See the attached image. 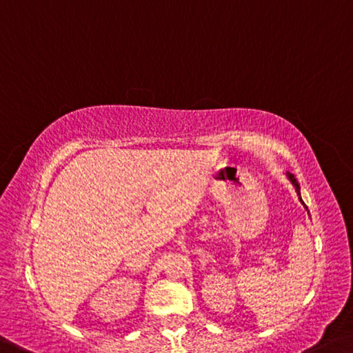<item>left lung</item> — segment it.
I'll return each mask as SVG.
<instances>
[{"mask_svg":"<svg viewBox=\"0 0 353 353\" xmlns=\"http://www.w3.org/2000/svg\"><path fill=\"white\" fill-rule=\"evenodd\" d=\"M288 179L290 182H292V185L295 187V192H297V194H300V185H299V182H297V179H295V176L290 174V172H288ZM300 201H301V198H300ZM301 203H303V201H301ZM303 205H305V203H303Z\"/></svg>","mask_w":353,"mask_h":353,"instance_id":"1","label":"left lung"}]
</instances>
